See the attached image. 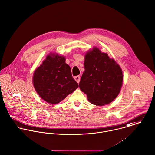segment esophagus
I'll use <instances>...</instances> for the list:
<instances>
[{
    "label": "esophagus",
    "mask_w": 155,
    "mask_h": 155,
    "mask_svg": "<svg viewBox=\"0 0 155 155\" xmlns=\"http://www.w3.org/2000/svg\"><path fill=\"white\" fill-rule=\"evenodd\" d=\"M74 78H75V80H76V81H77L78 83H79L80 80V77L79 75L75 76V77H74Z\"/></svg>",
    "instance_id": "obj_1"
}]
</instances>
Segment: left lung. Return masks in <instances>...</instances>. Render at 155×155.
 <instances>
[{
	"instance_id": "8db88e82",
	"label": "left lung",
	"mask_w": 155,
	"mask_h": 155,
	"mask_svg": "<svg viewBox=\"0 0 155 155\" xmlns=\"http://www.w3.org/2000/svg\"><path fill=\"white\" fill-rule=\"evenodd\" d=\"M84 65L79 87L89 101L100 106L114 101L123 80L122 70L115 60L95 48L86 54Z\"/></svg>"
}]
</instances>
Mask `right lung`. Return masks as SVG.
<instances>
[{"mask_svg":"<svg viewBox=\"0 0 155 155\" xmlns=\"http://www.w3.org/2000/svg\"><path fill=\"white\" fill-rule=\"evenodd\" d=\"M33 84L38 95L52 104L60 103L78 87L65 58L55 54L48 55L36 69Z\"/></svg>","mask_w":155,"mask_h":155,"instance_id":"obj_1","label":"right lung"}]
</instances>
